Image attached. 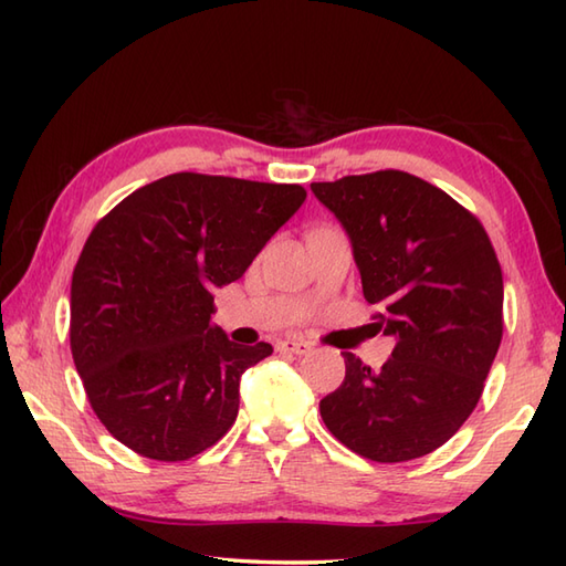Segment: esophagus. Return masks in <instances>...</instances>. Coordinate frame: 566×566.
<instances>
[{"label":"esophagus","mask_w":566,"mask_h":566,"mask_svg":"<svg viewBox=\"0 0 566 566\" xmlns=\"http://www.w3.org/2000/svg\"><path fill=\"white\" fill-rule=\"evenodd\" d=\"M280 350L282 353H292V355H308L314 347H311V343L302 340V338H286L280 343Z\"/></svg>","instance_id":"esophagus-1"}]
</instances>
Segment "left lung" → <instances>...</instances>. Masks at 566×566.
Listing matches in <instances>:
<instances>
[{"mask_svg":"<svg viewBox=\"0 0 566 566\" xmlns=\"http://www.w3.org/2000/svg\"><path fill=\"white\" fill-rule=\"evenodd\" d=\"M353 245L375 331L396 345L381 369L345 357L321 418L371 462H408L448 442L474 411L503 335V276L476 216L401 170L311 185Z\"/></svg>","mask_w":566,"mask_h":566,"instance_id":"8db88e82","label":"left lung"}]
</instances>
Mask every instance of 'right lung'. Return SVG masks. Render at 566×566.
<instances>
[{"label": "right lung", "instance_id": "add662e5", "mask_svg": "<svg viewBox=\"0 0 566 566\" xmlns=\"http://www.w3.org/2000/svg\"><path fill=\"white\" fill-rule=\"evenodd\" d=\"M304 199L298 185L177 172L94 226L72 272L70 350L118 442L182 462L235 423L240 377L272 345L211 326L213 290L240 280Z\"/></svg>", "mask_w": 566, "mask_h": 566}]
</instances>
